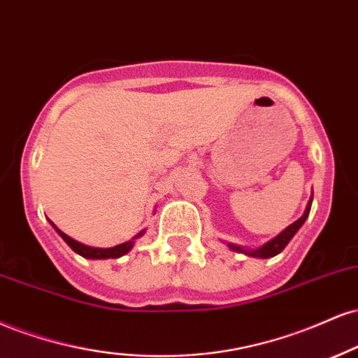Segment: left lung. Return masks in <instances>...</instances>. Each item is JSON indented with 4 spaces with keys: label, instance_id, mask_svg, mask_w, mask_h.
I'll return each instance as SVG.
<instances>
[{
    "label": "left lung",
    "instance_id": "8db88e82",
    "mask_svg": "<svg viewBox=\"0 0 358 358\" xmlns=\"http://www.w3.org/2000/svg\"><path fill=\"white\" fill-rule=\"evenodd\" d=\"M313 197V196H312ZM310 208H312V199L308 201V206H306L303 216L300 217V220H296L293 224H289L287 229H283L281 233L278 234L276 238H273L271 241H268L266 245H263L262 248H258V250H243V248H239L236 245H228L231 250L233 251H239V253H245L248 256H253V258H271V256H276L281 251L285 250V246L288 245L289 239L296 234V231L303 226V222L306 221V217H308L310 214Z\"/></svg>",
    "mask_w": 358,
    "mask_h": 358
}]
</instances>
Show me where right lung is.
<instances>
[{
  "instance_id": "add662e5",
  "label": "right lung",
  "mask_w": 358,
  "mask_h": 358,
  "mask_svg": "<svg viewBox=\"0 0 358 358\" xmlns=\"http://www.w3.org/2000/svg\"><path fill=\"white\" fill-rule=\"evenodd\" d=\"M52 222V221H50ZM52 226L55 228V231H57L58 234L63 238V241L69 245L71 250L75 251V253H78L80 256H83V258H90V259H105V258H120V256H124L125 253H129L130 250H132L134 246V239H137L138 236H142L144 234V231H141V233L137 234L136 238L130 239V241L127 243H122V245L119 246H113V248H90V246H85L82 245V243L75 241V239H71L70 236H66L65 233H62L60 229L57 228V226L53 224Z\"/></svg>"
}]
</instances>
